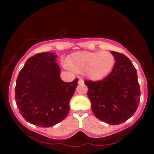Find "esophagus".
<instances>
[{"instance_id": "34e87169", "label": "esophagus", "mask_w": 154, "mask_h": 154, "mask_svg": "<svg viewBox=\"0 0 154 154\" xmlns=\"http://www.w3.org/2000/svg\"><path fill=\"white\" fill-rule=\"evenodd\" d=\"M78 83H79V85L84 84V81H83V79H79V82H78Z\"/></svg>"}]
</instances>
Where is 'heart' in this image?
<instances>
[{
    "label": "heart",
    "mask_w": 154,
    "mask_h": 154,
    "mask_svg": "<svg viewBox=\"0 0 154 154\" xmlns=\"http://www.w3.org/2000/svg\"><path fill=\"white\" fill-rule=\"evenodd\" d=\"M114 62V56L109 51L80 52L71 56L68 64L74 71L86 72L90 79L99 80L109 74Z\"/></svg>",
    "instance_id": "obj_1"
}]
</instances>
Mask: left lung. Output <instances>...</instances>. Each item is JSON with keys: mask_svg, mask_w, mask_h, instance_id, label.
<instances>
[{"mask_svg": "<svg viewBox=\"0 0 154 154\" xmlns=\"http://www.w3.org/2000/svg\"><path fill=\"white\" fill-rule=\"evenodd\" d=\"M115 57L112 71L102 80H85L94 116L111 125L124 123L139 106L140 90L137 70L123 54L111 51Z\"/></svg>", "mask_w": 154, "mask_h": 154, "instance_id": "left-lung-1", "label": "left lung"}]
</instances>
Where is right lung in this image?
<instances>
[{
  "instance_id": "1",
  "label": "right lung",
  "mask_w": 154,
  "mask_h": 154,
  "mask_svg": "<svg viewBox=\"0 0 154 154\" xmlns=\"http://www.w3.org/2000/svg\"><path fill=\"white\" fill-rule=\"evenodd\" d=\"M56 57L49 52L30 57L16 80L15 99L20 113L25 120L39 127L53 126L65 119L79 81L61 79Z\"/></svg>"
}]
</instances>
